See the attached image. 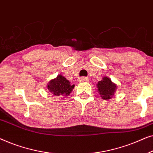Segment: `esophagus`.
<instances>
[{
  "label": "esophagus",
  "instance_id": "obj_1",
  "mask_svg": "<svg viewBox=\"0 0 153 153\" xmlns=\"http://www.w3.org/2000/svg\"><path fill=\"white\" fill-rule=\"evenodd\" d=\"M79 81H80V82H85V81H88V79L86 78V77H81L79 79Z\"/></svg>",
  "mask_w": 153,
  "mask_h": 153
}]
</instances>
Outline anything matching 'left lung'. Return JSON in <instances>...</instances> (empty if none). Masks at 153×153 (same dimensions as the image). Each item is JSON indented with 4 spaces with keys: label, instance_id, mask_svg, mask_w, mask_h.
<instances>
[{
    "label": "left lung",
    "instance_id": "left-lung-1",
    "mask_svg": "<svg viewBox=\"0 0 153 153\" xmlns=\"http://www.w3.org/2000/svg\"><path fill=\"white\" fill-rule=\"evenodd\" d=\"M96 86L100 97L104 100L111 99L117 89V85L108 76H104L101 81H98Z\"/></svg>",
    "mask_w": 153,
    "mask_h": 153
}]
</instances>
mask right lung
I'll return each instance as SVG.
<instances>
[{"label":"right lung","instance_id":"1","mask_svg":"<svg viewBox=\"0 0 153 153\" xmlns=\"http://www.w3.org/2000/svg\"><path fill=\"white\" fill-rule=\"evenodd\" d=\"M75 85H71L70 81L61 74L49 81L47 85L48 91L55 96H65L67 97L72 93Z\"/></svg>","mask_w":153,"mask_h":153}]
</instances>
